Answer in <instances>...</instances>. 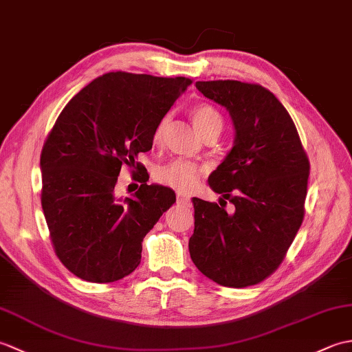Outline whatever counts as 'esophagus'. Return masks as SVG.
I'll list each match as a JSON object with an SVG mask.
<instances>
[{"label":"esophagus","instance_id":"34e87169","mask_svg":"<svg viewBox=\"0 0 352 352\" xmlns=\"http://www.w3.org/2000/svg\"><path fill=\"white\" fill-rule=\"evenodd\" d=\"M177 203L178 204H183V206H188V204H190V197L183 195V193H178V195H177Z\"/></svg>","mask_w":352,"mask_h":352}]
</instances>
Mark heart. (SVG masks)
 <instances>
[{
	"label": "heart",
	"instance_id": "b5f03b06",
	"mask_svg": "<svg viewBox=\"0 0 352 352\" xmlns=\"http://www.w3.org/2000/svg\"><path fill=\"white\" fill-rule=\"evenodd\" d=\"M193 122L203 136H208L210 133H221L223 126V119L219 113V110L208 102H198L190 110ZM169 115H164L157 122L154 130V142H160L164 130L168 129ZM204 169L199 168L198 164L192 162H186L182 159L172 160L162 164L155 169L154 178L159 183L169 186L178 192H189L195 188L198 178L203 175Z\"/></svg>",
	"mask_w": 352,
	"mask_h": 352
}]
</instances>
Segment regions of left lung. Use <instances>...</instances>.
<instances>
[{"label": "left lung", "mask_w": 352, "mask_h": 352, "mask_svg": "<svg viewBox=\"0 0 352 352\" xmlns=\"http://www.w3.org/2000/svg\"><path fill=\"white\" fill-rule=\"evenodd\" d=\"M233 119L234 146L208 184L221 206L193 198L192 261L221 286L248 287L286 257L305 213L310 162L289 111L266 87L237 80L197 81ZM234 214L225 210L226 199Z\"/></svg>", "instance_id": "left-lung-1"}]
</instances>
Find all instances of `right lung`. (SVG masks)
<instances>
[{
	"instance_id": "obj_1",
	"label": "right lung",
	"mask_w": 352,
	"mask_h": 352,
	"mask_svg": "<svg viewBox=\"0 0 352 352\" xmlns=\"http://www.w3.org/2000/svg\"><path fill=\"white\" fill-rule=\"evenodd\" d=\"M190 85L186 77L109 72L58 115L41 154V201L56 256L78 278L113 283L139 266L144 237L175 193L146 184L148 172L134 159L153 148L157 122ZM122 166H137L141 186L119 201Z\"/></svg>"
}]
</instances>
